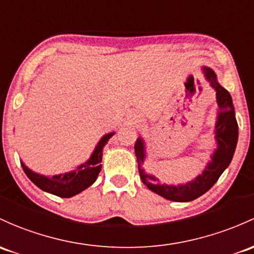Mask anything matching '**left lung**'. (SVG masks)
<instances>
[{"label": "left lung", "instance_id": "8db88e82", "mask_svg": "<svg viewBox=\"0 0 254 254\" xmlns=\"http://www.w3.org/2000/svg\"><path fill=\"white\" fill-rule=\"evenodd\" d=\"M205 78L210 81L213 89L217 91V102L220 109L218 116V122L215 125V138L218 141V149L212 157V162H209L208 167L202 173V175L197 176L191 183L186 185L168 186L157 184V179L154 176L146 174L141 168L143 158H145V148L141 138H137L135 143V154L137 157L138 173L142 183L156 193L161 194L164 198L175 202H189L198 198L199 196L205 193L215 183L224 170L228 168L233 159L235 148H236L237 137H239V127L235 118V111L233 100L228 90L217 82V76L214 71L209 68H203Z\"/></svg>", "mask_w": 254, "mask_h": 254}]
</instances>
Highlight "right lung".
<instances>
[{
  "label": "right lung",
  "mask_w": 254,
  "mask_h": 254,
  "mask_svg": "<svg viewBox=\"0 0 254 254\" xmlns=\"http://www.w3.org/2000/svg\"><path fill=\"white\" fill-rule=\"evenodd\" d=\"M113 135L114 132H111V134L103 136L100 142H98L97 147L93 151L91 158L85 163V164L76 168L75 172L65 173V174L47 178V176L39 175L36 173L31 172L23 163H21V167H23V170L26 176L35 184L37 188H40L41 190L46 192H50L52 194H56L58 197L69 198V197L75 196L76 193H79V192L84 191L85 189L89 188L91 184H93V181L97 179L98 173L101 172L103 146L106 145L107 141Z\"/></svg>",
  "instance_id": "1"
}]
</instances>
